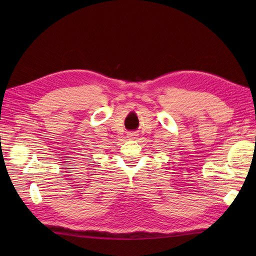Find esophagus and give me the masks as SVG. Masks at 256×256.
Masks as SVG:
<instances>
[{
    "mask_svg": "<svg viewBox=\"0 0 256 256\" xmlns=\"http://www.w3.org/2000/svg\"><path fill=\"white\" fill-rule=\"evenodd\" d=\"M138 134L136 132V131H132V132L129 134V138H132V140H134V138H138Z\"/></svg>",
    "mask_w": 256,
    "mask_h": 256,
    "instance_id": "34e87169",
    "label": "esophagus"
}]
</instances>
